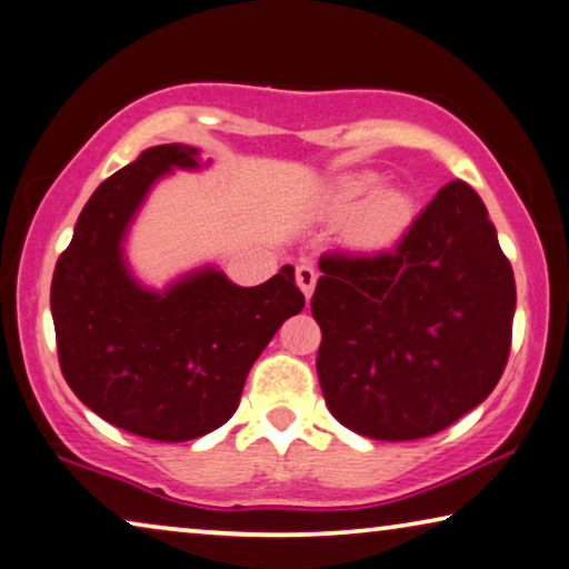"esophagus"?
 Returning a JSON list of instances; mask_svg holds the SVG:
<instances>
[{"instance_id":"1","label":"esophagus","mask_w":569,"mask_h":569,"mask_svg":"<svg viewBox=\"0 0 569 569\" xmlns=\"http://www.w3.org/2000/svg\"><path fill=\"white\" fill-rule=\"evenodd\" d=\"M297 279V287H300L305 297H312L315 292V282H318V272H315L312 264H300L295 272Z\"/></svg>"}]
</instances>
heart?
Listing matches in <instances>:
<instances>
[{
	"label": "heart",
	"mask_w": 569,
	"mask_h": 569,
	"mask_svg": "<svg viewBox=\"0 0 569 569\" xmlns=\"http://www.w3.org/2000/svg\"><path fill=\"white\" fill-rule=\"evenodd\" d=\"M320 211L328 221L351 219L346 243L358 254H381L405 239L417 218V200L401 186L381 188V174L346 172L322 190Z\"/></svg>",
	"instance_id": "heart-1"
}]
</instances>
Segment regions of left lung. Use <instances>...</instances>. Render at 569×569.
Segmentation results:
<instances>
[{"instance_id": "left-lung-1", "label": "left lung", "mask_w": 569, "mask_h": 569, "mask_svg": "<svg viewBox=\"0 0 569 569\" xmlns=\"http://www.w3.org/2000/svg\"><path fill=\"white\" fill-rule=\"evenodd\" d=\"M318 379L340 425L419 440L458 422L506 369L517 284L483 200L452 180L391 254L320 259Z\"/></svg>"}]
</instances>
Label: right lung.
I'll list each match as a JSON object with an SVG mask.
<instances>
[{"label": "right lung", "instance_id": "add662e5", "mask_svg": "<svg viewBox=\"0 0 569 569\" xmlns=\"http://www.w3.org/2000/svg\"><path fill=\"white\" fill-rule=\"evenodd\" d=\"M188 144L150 147L103 180L78 216L50 287L58 358L73 395L119 430L186 442L229 422L249 369L305 308L295 269L239 287L200 267L164 290L129 269V226L157 180L200 170Z\"/></svg>", "mask_w": 569, "mask_h": 569}]
</instances>
